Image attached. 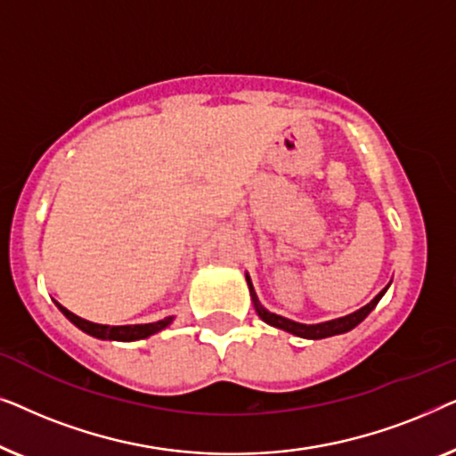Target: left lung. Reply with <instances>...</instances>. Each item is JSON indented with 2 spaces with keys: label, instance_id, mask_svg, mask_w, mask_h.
I'll list each match as a JSON object with an SVG mask.
<instances>
[{
  "label": "left lung",
  "instance_id": "8db88e82",
  "mask_svg": "<svg viewBox=\"0 0 456 456\" xmlns=\"http://www.w3.org/2000/svg\"><path fill=\"white\" fill-rule=\"evenodd\" d=\"M247 284H248V292H251L255 311H257V315L261 317V320H264L265 323H270V326H273V328H280V330H284V332H290V334L301 336V338H309V340H320V338H328V336L345 334V332H348V330H353L354 326H359V323L371 314V309L376 307V305L379 303V298L384 297V292L388 290V286H390V284L386 286V289L379 292V295L373 298L371 303H367L365 307H361L359 311H354V314H351V315L338 317V320H330L323 323H311V326H307V323L286 320V317H282V315H276V314H272V311H267L264 305L259 303L257 295H255V289L251 284V278H248V273H247Z\"/></svg>",
  "mask_w": 456,
  "mask_h": 456
}]
</instances>
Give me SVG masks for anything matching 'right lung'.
Returning <instances> with one entry per match:
<instances>
[{"mask_svg":"<svg viewBox=\"0 0 456 456\" xmlns=\"http://www.w3.org/2000/svg\"><path fill=\"white\" fill-rule=\"evenodd\" d=\"M55 305H58V309L74 323V326L80 328L89 336H95V338H102V340H120V342L141 340L155 332H159V330L167 328L174 320V317H166V320H159L153 323H134V326H103V323H93V322L83 320V317L74 315L72 311L61 307L60 303H55Z\"/></svg>","mask_w":456,"mask_h":456,"instance_id":"obj_1","label":"right lung"}]
</instances>
